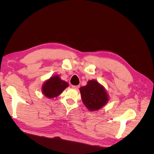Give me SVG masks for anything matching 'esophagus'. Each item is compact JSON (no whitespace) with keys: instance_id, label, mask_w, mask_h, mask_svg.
<instances>
[{"instance_id":"esophagus-1","label":"esophagus","mask_w":154,"mask_h":154,"mask_svg":"<svg viewBox=\"0 0 154 154\" xmlns=\"http://www.w3.org/2000/svg\"><path fill=\"white\" fill-rule=\"evenodd\" d=\"M79 85H72V87L73 88H74V89H78V88H79Z\"/></svg>"}]
</instances>
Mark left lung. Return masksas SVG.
Instances as JSON below:
<instances>
[{
	"label": "left lung",
	"mask_w": 154,
	"mask_h": 154,
	"mask_svg": "<svg viewBox=\"0 0 154 154\" xmlns=\"http://www.w3.org/2000/svg\"><path fill=\"white\" fill-rule=\"evenodd\" d=\"M83 104L90 111L98 110L109 101V94L105 87L95 80L88 81L87 84L80 88Z\"/></svg>",
	"instance_id": "obj_1"
}]
</instances>
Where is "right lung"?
<instances>
[{"label": "right lung", "mask_w": 154, "mask_h": 154, "mask_svg": "<svg viewBox=\"0 0 154 154\" xmlns=\"http://www.w3.org/2000/svg\"><path fill=\"white\" fill-rule=\"evenodd\" d=\"M68 86V83L61 80L58 75H54L44 83L42 92L45 97L53 98L59 96Z\"/></svg>", "instance_id": "1"}]
</instances>
